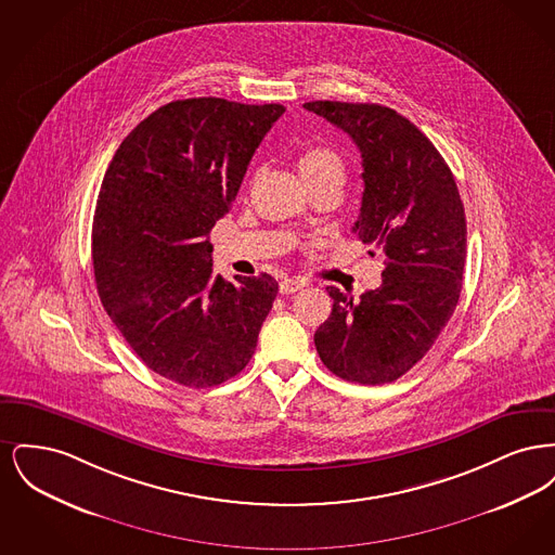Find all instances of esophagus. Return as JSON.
<instances>
[{
	"label": "esophagus",
	"mask_w": 555,
	"mask_h": 555,
	"mask_svg": "<svg viewBox=\"0 0 555 555\" xmlns=\"http://www.w3.org/2000/svg\"><path fill=\"white\" fill-rule=\"evenodd\" d=\"M306 283L304 281H297V279H283L281 283H279V289L283 295H289V293H295V291L301 289Z\"/></svg>",
	"instance_id": "obj_1"
}]
</instances>
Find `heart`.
Listing matches in <instances>:
<instances>
[{"label": "heart", "instance_id": "b5f03b06", "mask_svg": "<svg viewBox=\"0 0 555 555\" xmlns=\"http://www.w3.org/2000/svg\"><path fill=\"white\" fill-rule=\"evenodd\" d=\"M297 168L310 186L322 183L344 185L345 162L341 154L328 145H310L299 152Z\"/></svg>", "mask_w": 555, "mask_h": 555}]
</instances>
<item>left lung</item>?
I'll list each match as a JSON object with an SVG mask.
<instances>
[{
  "instance_id": "1",
  "label": "left lung",
  "mask_w": 555,
  "mask_h": 555,
  "mask_svg": "<svg viewBox=\"0 0 555 555\" xmlns=\"http://www.w3.org/2000/svg\"><path fill=\"white\" fill-rule=\"evenodd\" d=\"M304 107L358 145L364 195L353 233L385 256L380 287L360 301L328 287L333 310L314 335L318 356L345 380L393 383L423 360L457 306L464 204L443 156L396 109L347 102Z\"/></svg>"
}]
</instances>
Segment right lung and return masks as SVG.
Listing matches in <instances>:
<instances>
[{"instance_id":"obj_1","label":"right lung","mask_w":555,"mask_h":555,"mask_svg":"<svg viewBox=\"0 0 555 555\" xmlns=\"http://www.w3.org/2000/svg\"><path fill=\"white\" fill-rule=\"evenodd\" d=\"M281 104L220 98L158 107L116 150L100 189L91 256L107 317L147 369L191 389L251 360L279 283L211 274L222 218Z\"/></svg>"}]
</instances>
